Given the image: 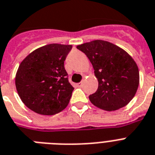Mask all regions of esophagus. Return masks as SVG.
<instances>
[{
    "label": "esophagus",
    "instance_id": "1",
    "mask_svg": "<svg viewBox=\"0 0 155 155\" xmlns=\"http://www.w3.org/2000/svg\"><path fill=\"white\" fill-rule=\"evenodd\" d=\"M82 85H83V83H79V84H77V87H82Z\"/></svg>",
    "mask_w": 155,
    "mask_h": 155
}]
</instances>
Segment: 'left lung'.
<instances>
[{"instance_id":"obj_1","label":"left lung","mask_w":155,"mask_h":155,"mask_svg":"<svg viewBox=\"0 0 155 155\" xmlns=\"http://www.w3.org/2000/svg\"><path fill=\"white\" fill-rule=\"evenodd\" d=\"M76 48L87 56L99 82L97 91L89 95L91 104L109 111L129 104L139 84V68L131 56L116 45L99 40Z\"/></svg>"}]
</instances>
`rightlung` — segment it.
<instances>
[{
	"instance_id": "right-lung-1",
	"label": "right lung",
	"mask_w": 155,
	"mask_h": 155,
	"mask_svg": "<svg viewBox=\"0 0 155 155\" xmlns=\"http://www.w3.org/2000/svg\"><path fill=\"white\" fill-rule=\"evenodd\" d=\"M71 45L51 44L36 49L21 63L16 91L25 105L37 114L53 115L68 106L74 87L64 61Z\"/></svg>"
}]
</instances>
